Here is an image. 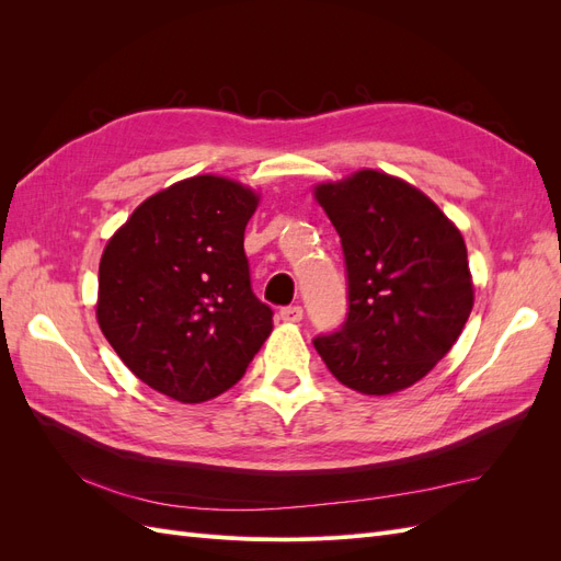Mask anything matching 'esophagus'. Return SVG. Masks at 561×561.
I'll return each instance as SVG.
<instances>
[{"label": "esophagus", "instance_id": "34e87169", "mask_svg": "<svg viewBox=\"0 0 561 561\" xmlns=\"http://www.w3.org/2000/svg\"><path fill=\"white\" fill-rule=\"evenodd\" d=\"M304 318V309L301 307H285V309H280V320H285V322H299Z\"/></svg>", "mask_w": 561, "mask_h": 561}]
</instances>
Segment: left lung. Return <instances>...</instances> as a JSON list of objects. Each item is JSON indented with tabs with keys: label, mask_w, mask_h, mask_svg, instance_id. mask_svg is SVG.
I'll return each mask as SVG.
<instances>
[{
	"label": "left lung",
	"mask_w": 561,
	"mask_h": 561,
	"mask_svg": "<svg viewBox=\"0 0 561 561\" xmlns=\"http://www.w3.org/2000/svg\"><path fill=\"white\" fill-rule=\"evenodd\" d=\"M344 248L348 316L313 346L365 396L410 388L445 358L472 311L463 236L416 186L358 171L316 186Z\"/></svg>",
	"instance_id": "8db88e82"
}]
</instances>
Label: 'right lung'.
Listing matches in <instances>:
<instances>
[{"mask_svg":"<svg viewBox=\"0 0 561 561\" xmlns=\"http://www.w3.org/2000/svg\"><path fill=\"white\" fill-rule=\"evenodd\" d=\"M260 196L196 175L142 201L100 260L98 325L135 377L180 402L239 381L274 330L243 250Z\"/></svg>","mask_w":561,"mask_h":561,"instance_id":"add662e5","label":"right lung"}]
</instances>
